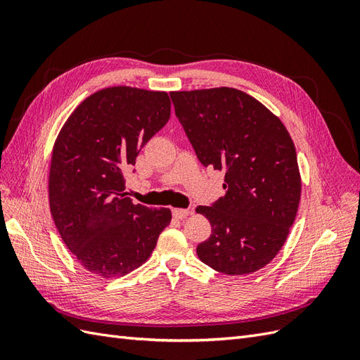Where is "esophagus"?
<instances>
[{
	"instance_id": "obj_1",
	"label": "esophagus",
	"mask_w": 360,
	"mask_h": 360,
	"mask_svg": "<svg viewBox=\"0 0 360 360\" xmlns=\"http://www.w3.org/2000/svg\"><path fill=\"white\" fill-rule=\"evenodd\" d=\"M192 212L188 209H174L172 210V216L177 217V219H184V217H188Z\"/></svg>"
}]
</instances>
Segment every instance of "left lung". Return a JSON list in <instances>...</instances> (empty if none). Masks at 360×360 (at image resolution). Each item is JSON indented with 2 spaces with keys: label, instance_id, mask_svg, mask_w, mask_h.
I'll return each instance as SVG.
<instances>
[{
  "label": "left lung",
  "instance_id": "obj_1",
  "mask_svg": "<svg viewBox=\"0 0 360 360\" xmlns=\"http://www.w3.org/2000/svg\"><path fill=\"white\" fill-rule=\"evenodd\" d=\"M179 122L204 167L225 171L224 197L198 205L212 234L197 254L225 275L252 274L284 246L300 201L292 139L252 96L230 86L172 91Z\"/></svg>",
  "mask_w": 360,
  "mask_h": 360
}]
</instances>
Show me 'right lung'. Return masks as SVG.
<instances>
[{
	"mask_svg": "<svg viewBox=\"0 0 360 360\" xmlns=\"http://www.w3.org/2000/svg\"><path fill=\"white\" fill-rule=\"evenodd\" d=\"M169 115L165 91L110 86L86 97L60 130L51 213L63 242L97 276H124L146 263L171 222L169 209L134 204L124 192V172Z\"/></svg>",
	"mask_w": 360,
	"mask_h": 360,
	"instance_id": "obj_1",
	"label": "right lung"
}]
</instances>
